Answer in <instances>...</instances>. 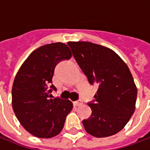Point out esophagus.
I'll return each mask as SVG.
<instances>
[{"mask_svg":"<svg viewBox=\"0 0 150 150\" xmlns=\"http://www.w3.org/2000/svg\"><path fill=\"white\" fill-rule=\"evenodd\" d=\"M74 104L75 106H79V105H82V101H81V99H80V100H77L76 101V102H74Z\"/></svg>","mask_w":150,"mask_h":150,"instance_id":"34e87169","label":"esophagus"}]
</instances>
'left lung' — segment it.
Returning a JSON list of instances; mask_svg holds the SVG:
<instances>
[{
    "label": "left lung",
    "mask_w": 150,
    "mask_h": 150,
    "mask_svg": "<svg viewBox=\"0 0 150 150\" xmlns=\"http://www.w3.org/2000/svg\"><path fill=\"white\" fill-rule=\"evenodd\" d=\"M91 84L98 87L88 103L91 115L83 120L86 132L96 138L117 134L135 110L137 88L127 64L110 48L87 41L68 43Z\"/></svg>",
    "instance_id": "1"
}]
</instances>
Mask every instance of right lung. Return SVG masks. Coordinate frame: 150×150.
<instances>
[{"label": "right lung", "mask_w": 150, "mask_h": 150, "mask_svg": "<svg viewBox=\"0 0 150 150\" xmlns=\"http://www.w3.org/2000/svg\"><path fill=\"white\" fill-rule=\"evenodd\" d=\"M71 56L69 47L63 43L43 45L28 56L16 74L12 108L23 127L34 136L48 139L59 134L73 109L69 100L52 98L51 95L56 91L52 84L54 68Z\"/></svg>", "instance_id": "add662e5"}]
</instances>
